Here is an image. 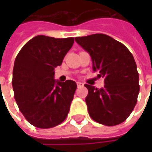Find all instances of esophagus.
Returning <instances> with one entry per match:
<instances>
[{"mask_svg":"<svg viewBox=\"0 0 152 152\" xmlns=\"http://www.w3.org/2000/svg\"><path fill=\"white\" fill-rule=\"evenodd\" d=\"M76 84H77V86H78V87H82V86H84V84H83L82 82H80V81H77Z\"/></svg>","mask_w":152,"mask_h":152,"instance_id":"obj_1","label":"esophagus"}]
</instances>
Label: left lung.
I'll list each match as a JSON object with an SVG mask.
<instances>
[{"mask_svg": "<svg viewBox=\"0 0 152 152\" xmlns=\"http://www.w3.org/2000/svg\"><path fill=\"white\" fill-rule=\"evenodd\" d=\"M89 53L93 71L104 78V87L86 84L88 112L99 124L113 126L124 122L133 112L139 93L137 65L130 51L123 44L105 34L75 37Z\"/></svg>", "mask_w": 152, "mask_h": 152, "instance_id": "obj_1", "label": "left lung"}]
</instances>
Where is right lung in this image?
<instances>
[{"instance_id": "1", "label": "right lung", "mask_w": 152, "mask_h": 152, "mask_svg": "<svg viewBox=\"0 0 152 152\" xmlns=\"http://www.w3.org/2000/svg\"><path fill=\"white\" fill-rule=\"evenodd\" d=\"M73 43V37L40 35L29 40L15 58L12 80L15 101L36 127H54L68 115L77 86L72 80L54 79V68L62 64Z\"/></svg>"}]
</instances>
